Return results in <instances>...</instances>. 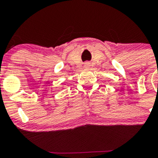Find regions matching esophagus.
Instances as JSON below:
<instances>
[{"mask_svg": "<svg viewBox=\"0 0 158 158\" xmlns=\"http://www.w3.org/2000/svg\"><path fill=\"white\" fill-rule=\"evenodd\" d=\"M89 65H89V62H86V63L85 64V68H89Z\"/></svg>", "mask_w": 158, "mask_h": 158, "instance_id": "34e87169", "label": "esophagus"}]
</instances>
